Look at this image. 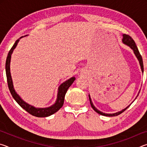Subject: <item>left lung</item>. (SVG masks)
I'll return each instance as SVG.
<instances>
[{"label":"left lung","mask_w":147,"mask_h":147,"mask_svg":"<svg viewBox=\"0 0 147 147\" xmlns=\"http://www.w3.org/2000/svg\"><path fill=\"white\" fill-rule=\"evenodd\" d=\"M123 42L124 44L126 45H128V47H130V48L133 50L134 51V53L135 54L136 56L137 57V58H138V61L139 62V64H140V66H141V71H142V73H143V59H142V57H141L140 53H139V50L138 49V47H137L136 45V43L135 41H134V39L131 38V37L129 36V35H126V34H123ZM139 92H140V91H139ZM139 93L138 94V96L139 95ZM138 96H136V98L138 97ZM89 101H90V104H91V106L92 107V108H93L94 111H96V113H98V114H100V115H104V116H108V117H114V116H117V115H120L121 113H122L123 112H124V111L126 110V109H127L129 106H130V105H129L128 106L126 107V108L123 109V110L122 111H118V112L117 113H103L102 112V111H100V110H98V109H96L95 107H94V106L93 105V102H92L91 101V97H90V95L89 94Z\"/></svg>","instance_id":"left-lung-1"}]
</instances>
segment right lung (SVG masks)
<instances>
[{"mask_svg": "<svg viewBox=\"0 0 147 147\" xmlns=\"http://www.w3.org/2000/svg\"><path fill=\"white\" fill-rule=\"evenodd\" d=\"M23 36L21 37L20 39L23 38ZM20 39H17L16 41V43H14L13 47H11L10 51H9L6 61V74L9 91H10L13 98L16 100L17 102L18 103L19 105L21 106V108H23L24 109H25L27 112H28L30 114H31V115L34 116H36L37 117H49L57 112V111L63 106L65 95L69 87L72 85L73 82L75 80V77H72V78H69L67 80L64 82L63 83H62L61 85L59 86L56 101V102L51 106L48 107V108H35L34 106L30 105L28 103H26V102H24L23 99L20 97V96L16 93V91H15L13 85V81H12L10 73V60L11 54L13 53V50L16 49V47L17 43H18V42L19 41Z\"/></svg>", "mask_w": 147, "mask_h": 147, "instance_id": "1", "label": "right lung"}]
</instances>
